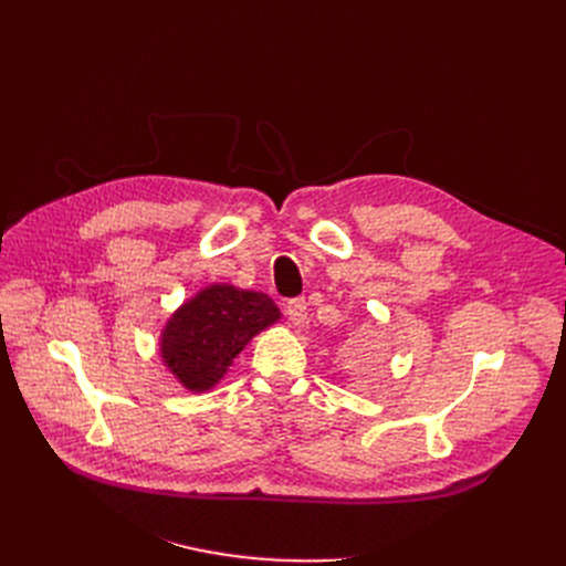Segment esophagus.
Segmentation results:
<instances>
[{
  "mask_svg": "<svg viewBox=\"0 0 566 566\" xmlns=\"http://www.w3.org/2000/svg\"><path fill=\"white\" fill-rule=\"evenodd\" d=\"M286 314H289V321L295 325V328H305V325H310V305L305 298H295L286 305Z\"/></svg>",
  "mask_w": 566,
  "mask_h": 566,
  "instance_id": "1",
  "label": "esophagus"
}]
</instances>
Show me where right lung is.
<instances>
[{
	"mask_svg": "<svg viewBox=\"0 0 566 566\" xmlns=\"http://www.w3.org/2000/svg\"><path fill=\"white\" fill-rule=\"evenodd\" d=\"M280 316L265 293L211 284L167 321L160 337L163 363L186 390L206 392L222 380L245 344Z\"/></svg>",
	"mask_w": 566,
	"mask_h": 566,
	"instance_id": "right-lung-1",
	"label": "right lung"
}]
</instances>
